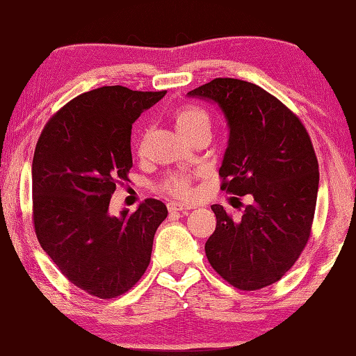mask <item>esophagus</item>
<instances>
[{
	"label": "esophagus",
	"instance_id": "esophagus-1",
	"mask_svg": "<svg viewBox=\"0 0 356 356\" xmlns=\"http://www.w3.org/2000/svg\"><path fill=\"white\" fill-rule=\"evenodd\" d=\"M191 209V206H186V204L182 202H168V210L170 212H188Z\"/></svg>",
	"mask_w": 356,
	"mask_h": 356
}]
</instances>
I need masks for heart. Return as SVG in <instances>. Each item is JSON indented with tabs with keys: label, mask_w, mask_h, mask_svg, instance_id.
<instances>
[{
	"label": "heart",
	"mask_w": 356,
	"mask_h": 356,
	"mask_svg": "<svg viewBox=\"0 0 356 356\" xmlns=\"http://www.w3.org/2000/svg\"><path fill=\"white\" fill-rule=\"evenodd\" d=\"M174 122H176V127L180 134L188 138L191 134H195L196 130L210 127V120L207 113L201 110L197 106H182L176 113V118H174ZM143 140L140 141V149H143ZM165 191L170 193V195L180 197V200H188L193 193L191 188V174L186 171H179L172 172L170 177L165 180L163 184Z\"/></svg>",
	"instance_id": "1"
}]
</instances>
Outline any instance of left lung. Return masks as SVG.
Returning <instances> with one entry per match:
<instances>
[{
	"label": "left lung",
	"mask_w": 356,
	"mask_h": 356,
	"mask_svg": "<svg viewBox=\"0 0 356 356\" xmlns=\"http://www.w3.org/2000/svg\"><path fill=\"white\" fill-rule=\"evenodd\" d=\"M188 97L215 102L227 120L221 190L254 200L238 220L213 204L206 256L240 291L267 287L292 268L311 236L318 191L311 138L282 102L248 81L215 78Z\"/></svg>",
	"instance_id": "obj_1"
}]
</instances>
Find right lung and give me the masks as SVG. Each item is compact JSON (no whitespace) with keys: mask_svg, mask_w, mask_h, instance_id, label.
Masks as SVG:
<instances>
[{"mask_svg":"<svg viewBox=\"0 0 356 356\" xmlns=\"http://www.w3.org/2000/svg\"><path fill=\"white\" fill-rule=\"evenodd\" d=\"M104 86L64 105L42 130L33 159V221L39 243L72 284L99 298L130 291L146 272L159 200L110 215L111 195L134 166L131 124L165 97Z\"/></svg>","mask_w":356,"mask_h":356,"instance_id":"right-lung-1","label":"right lung"}]
</instances>
